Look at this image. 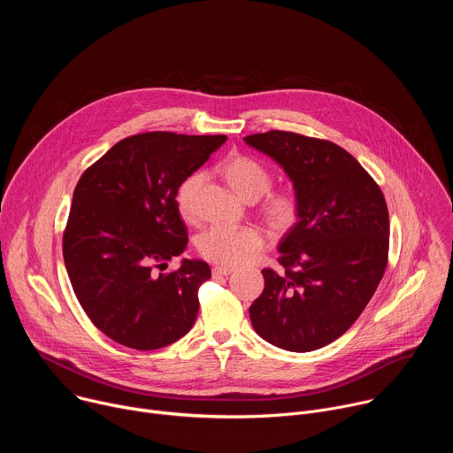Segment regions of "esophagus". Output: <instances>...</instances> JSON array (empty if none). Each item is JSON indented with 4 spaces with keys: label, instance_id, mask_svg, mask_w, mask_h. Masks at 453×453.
Instances as JSON below:
<instances>
[{
    "label": "esophagus",
    "instance_id": "1",
    "mask_svg": "<svg viewBox=\"0 0 453 453\" xmlns=\"http://www.w3.org/2000/svg\"><path fill=\"white\" fill-rule=\"evenodd\" d=\"M229 274H233V269H229V267H215L213 269V276H229Z\"/></svg>",
    "mask_w": 453,
    "mask_h": 453
}]
</instances>
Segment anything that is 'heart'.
Wrapping results in <instances>:
<instances>
[{"label": "heart", "instance_id": "1", "mask_svg": "<svg viewBox=\"0 0 453 453\" xmlns=\"http://www.w3.org/2000/svg\"><path fill=\"white\" fill-rule=\"evenodd\" d=\"M222 173L243 199L256 201L264 197L260 211L273 231L288 233L299 222L301 199L297 191L292 188L271 189L273 172L264 163L245 154H234L222 163ZM203 182L204 172L196 170L188 173L177 186L175 203L186 220H193L197 215L196 201ZM264 247L265 236L262 229L254 226H211L203 231L197 240L201 256L224 267H240L252 262Z\"/></svg>", "mask_w": 453, "mask_h": 453}]
</instances>
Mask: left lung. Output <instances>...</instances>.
Returning <instances> with one entry per match:
<instances>
[{
  "mask_svg": "<svg viewBox=\"0 0 453 453\" xmlns=\"http://www.w3.org/2000/svg\"><path fill=\"white\" fill-rule=\"evenodd\" d=\"M276 159L301 199L283 236L281 273L264 269L250 308L254 332L287 351H313L344 335L380 285L389 260V211L376 180L342 147L288 131L245 136Z\"/></svg>",
  "mask_w": 453,
  "mask_h": 453,
  "instance_id": "8db88e82",
  "label": "left lung"
}]
</instances>
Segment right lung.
<instances>
[{
  "instance_id": "add662e5",
  "label": "right lung",
  "mask_w": 453,
  "mask_h": 453,
  "mask_svg": "<svg viewBox=\"0 0 453 453\" xmlns=\"http://www.w3.org/2000/svg\"><path fill=\"white\" fill-rule=\"evenodd\" d=\"M227 138L142 133L118 142L79 179L64 264L93 325L114 342L150 351L186 335L199 311L210 265L184 260L188 243L175 191ZM162 273H159L158 271Z\"/></svg>"
}]
</instances>
